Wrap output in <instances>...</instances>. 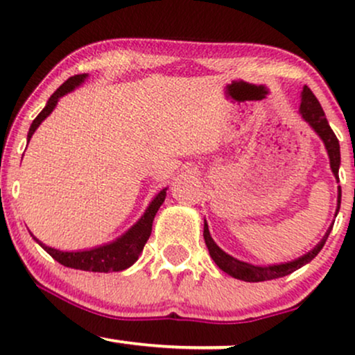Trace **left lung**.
I'll list each match as a JSON object with an SVG mask.
<instances>
[{
  "label": "left lung",
  "mask_w": 355,
  "mask_h": 355,
  "mask_svg": "<svg viewBox=\"0 0 355 355\" xmlns=\"http://www.w3.org/2000/svg\"><path fill=\"white\" fill-rule=\"evenodd\" d=\"M302 101H300V108L299 113L302 115V118L311 125V128L317 135L320 137V140L324 141L325 150H327L329 160H331V170L334 173V177L337 178L339 182V166H340V146H339V140H337L336 133L332 132L331 125H329L327 118H325L324 110H322L319 100L315 98V95L311 92V88L304 87L302 89ZM340 187H339V193H337V209H336V217L339 214L340 209ZM334 225V223H332ZM332 225L329 227L325 235L322 237V240L317 243L312 250H309L307 254H304L299 259L291 260V262L285 263H275V266H252V263L242 262V260L235 259L223 252L217 243L214 242L211 239L210 232H209V225L207 222H203V239H205L207 248H209V254L214 262L217 263L220 270H223L225 274H229L230 277L239 280H245V282H263V280H272V279H279V277H285L292 272H295L297 268L304 267L305 263L311 262L312 259H315V255L319 254L324 247L325 240H327L329 234H331Z\"/></svg>",
  "instance_id": "1"
}]
</instances>
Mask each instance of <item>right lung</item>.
Returning <instances> with one entry per match:
<instances>
[{
  "label": "right lung",
  "instance_id": "add662e5",
  "mask_svg": "<svg viewBox=\"0 0 355 355\" xmlns=\"http://www.w3.org/2000/svg\"><path fill=\"white\" fill-rule=\"evenodd\" d=\"M87 78H88L87 73H85V75L71 76V78H68L55 93H53L50 100H48L46 107L40 112V115L36 116L33 123H31L30 132H28V141L31 140V137H33L36 128L42 125L44 118L50 116V113L55 110L56 103H58L61 96H64L67 93H70L75 88H78ZM165 197H166V189L158 191V193L153 197V200L150 202V205L146 207L145 214L141 215V218L138 220L135 225L130 227L123 235H120V237L113 240V242L103 243V245L100 247L87 248V250L67 252V250H58V248L48 247L40 242L36 237L33 239L53 257V259L56 260V262H60L61 266L64 267L78 268V270H87V272H105V274H107V272L125 270V268L132 267L133 263L137 262L138 257L141 254V250H144L146 240H148L150 234H152L155 215H157V211L162 207V203L165 202Z\"/></svg>",
  "mask_w": 355,
  "mask_h": 355
}]
</instances>
